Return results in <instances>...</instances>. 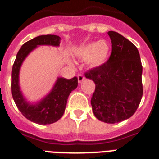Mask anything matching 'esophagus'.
I'll list each match as a JSON object with an SVG mask.
<instances>
[{
  "mask_svg": "<svg viewBox=\"0 0 159 159\" xmlns=\"http://www.w3.org/2000/svg\"><path fill=\"white\" fill-rule=\"evenodd\" d=\"M84 79H85V77L82 74L77 75V80H78V82H79V83H81V82H83V81H84Z\"/></svg>",
  "mask_w": 159,
  "mask_h": 159,
  "instance_id": "obj_1",
  "label": "esophagus"
}]
</instances>
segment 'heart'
<instances>
[{
  "mask_svg": "<svg viewBox=\"0 0 159 159\" xmlns=\"http://www.w3.org/2000/svg\"><path fill=\"white\" fill-rule=\"evenodd\" d=\"M111 47L107 41H93L77 48L75 54L82 60H87L90 67L95 68L105 64L109 58Z\"/></svg>",
  "mask_w": 159,
  "mask_h": 159,
  "instance_id": "b5f03b06",
  "label": "heart"
}]
</instances>
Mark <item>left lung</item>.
<instances>
[{
    "label": "left lung",
    "instance_id": "1",
    "mask_svg": "<svg viewBox=\"0 0 159 159\" xmlns=\"http://www.w3.org/2000/svg\"><path fill=\"white\" fill-rule=\"evenodd\" d=\"M112 51L108 61L86 72L96 84L91 104L95 116L115 124L130 118L143 96L140 56L135 45L115 31H109Z\"/></svg>",
    "mask_w": 159,
    "mask_h": 159
}]
</instances>
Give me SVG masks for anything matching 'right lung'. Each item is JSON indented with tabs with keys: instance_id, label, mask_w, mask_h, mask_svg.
<instances>
[{
	"instance_id": "1",
	"label": "right lung",
	"mask_w": 159,
	"mask_h": 159,
	"mask_svg": "<svg viewBox=\"0 0 159 159\" xmlns=\"http://www.w3.org/2000/svg\"><path fill=\"white\" fill-rule=\"evenodd\" d=\"M61 38L57 35H40L29 40L21 46L16 55L11 74V92L16 106L26 119L39 125H49L62 116L67 105V97L77 87V78L66 79L57 77L53 88L40 101L32 103L24 97L20 87V70L21 65L30 53L38 46L58 47Z\"/></svg>"
}]
</instances>
